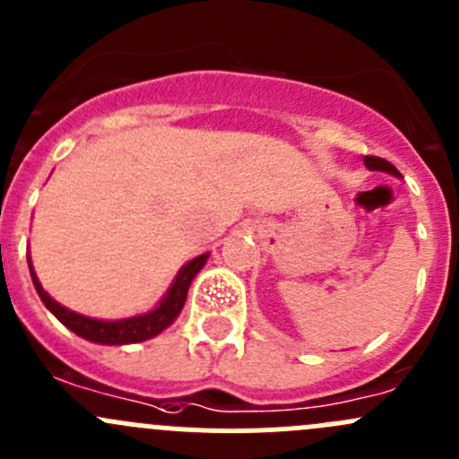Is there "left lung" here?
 I'll return each instance as SVG.
<instances>
[{"instance_id":"1","label":"left lung","mask_w":459,"mask_h":459,"mask_svg":"<svg viewBox=\"0 0 459 459\" xmlns=\"http://www.w3.org/2000/svg\"><path fill=\"white\" fill-rule=\"evenodd\" d=\"M364 164H367L368 170H384V173H391V175H395V178H400V170H397L391 161L382 160V157L367 155L364 157Z\"/></svg>"}]
</instances>
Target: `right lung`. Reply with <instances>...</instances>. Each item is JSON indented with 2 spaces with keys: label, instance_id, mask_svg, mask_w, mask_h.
Returning a JSON list of instances; mask_svg holds the SVG:
<instances>
[{
  "label": "right lung",
  "instance_id": "1",
  "mask_svg": "<svg viewBox=\"0 0 459 459\" xmlns=\"http://www.w3.org/2000/svg\"><path fill=\"white\" fill-rule=\"evenodd\" d=\"M208 253L204 255L191 259L188 264H184L182 271L178 273V277L173 280L170 289L166 290V295L161 298V302L157 304L152 311L143 313V316L126 317V319H95L80 316L75 311H68L66 307H62L59 302H55L48 293L44 290V286L37 280L35 271H32V264L29 257V268L32 284H35L37 295L41 298L44 307L53 313L59 322L66 328H71L73 333H77L80 337H84L88 342H95V344H135V342L151 340V337L160 335L164 328H169L170 324L178 319L179 313H182L184 302H186L188 286L195 280L197 273L202 271V266L206 264Z\"/></svg>",
  "mask_w": 459,
  "mask_h": 459
}]
</instances>
